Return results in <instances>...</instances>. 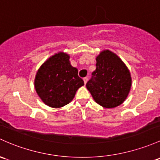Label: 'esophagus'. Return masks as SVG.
<instances>
[{
	"instance_id": "34e87169",
	"label": "esophagus",
	"mask_w": 160,
	"mask_h": 160,
	"mask_svg": "<svg viewBox=\"0 0 160 160\" xmlns=\"http://www.w3.org/2000/svg\"><path fill=\"white\" fill-rule=\"evenodd\" d=\"M83 81H84V83L86 84V83H87V81H88V78H87V77H84V78H83Z\"/></svg>"
}]
</instances>
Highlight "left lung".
<instances>
[{"mask_svg":"<svg viewBox=\"0 0 160 160\" xmlns=\"http://www.w3.org/2000/svg\"><path fill=\"white\" fill-rule=\"evenodd\" d=\"M96 70L87 83V88L96 102L105 108H113L124 102L132 84L130 73L122 60L109 50L96 58Z\"/></svg>","mask_w":160,"mask_h":160,"instance_id":"left-lung-1","label":"left lung"}]
</instances>
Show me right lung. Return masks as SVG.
<instances>
[{
    "mask_svg": "<svg viewBox=\"0 0 160 160\" xmlns=\"http://www.w3.org/2000/svg\"><path fill=\"white\" fill-rule=\"evenodd\" d=\"M70 56L60 52L46 60L37 72L34 87L46 105L60 108L75 97L77 90L84 85L78 70L71 66Z\"/></svg>",
    "mask_w": 160,
    "mask_h": 160,
    "instance_id": "right-lung-1",
    "label": "right lung"
}]
</instances>
